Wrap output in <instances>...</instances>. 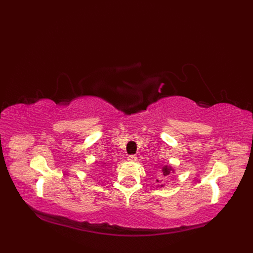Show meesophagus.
<instances>
[{
    "label": "esophagus",
    "mask_w": 253,
    "mask_h": 253,
    "mask_svg": "<svg viewBox=\"0 0 253 253\" xmlns=\"http://www.w3.org/2000/svg\"><path fill=\"white\" fill-rule=\"evenodd\" d=\"M128 161H130V162H135V161H137V157L136 155H128Z\"/></svg>",
    "instance_id": "esophagus-1"
}]
</instances>
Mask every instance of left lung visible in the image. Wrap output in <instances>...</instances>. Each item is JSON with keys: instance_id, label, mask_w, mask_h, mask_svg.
Returning a JSON list of instances; mask_svg holds the SVG:
<instances>
[{"instance_id": "obj_1", "label": "left lung", "mask_w": 253, "mask_h": 253, "mask_svg": "<svg viewBox=\"0 0 253 253\" xmlns=\"http://www.w3.org/2000/svg\"><path fill=\"white\" fill-rule=\"evenodd\" d=\"M170 170H171V169L169 168L168 165H166V166H164V168L162 169V173H163L164 176H168V175L170 173ZM158 181H159V180H158Z\"/></svg>"}]
</instances>
